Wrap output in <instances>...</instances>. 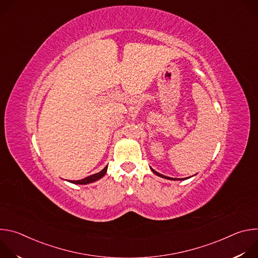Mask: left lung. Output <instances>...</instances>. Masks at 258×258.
Wrapping results in <instances>:
<instances>
[{
	"label": "left lung",
	"mask_w": 258,
	"mask_h": 258,
	"mask_svg": "<svg viewBox=\"0 0 258 258\" xmlns=\"http://www.w3.org/2000/svg\"><path fill=\"white\" fill-rule=\"evenodd\" d=\"M151 170H152L155 174H157L158 176H161V177H163V178H167V179H173V180H176V179H179V180H180V179H182V180H183V179H186V178H187V177H186V178H174V177H168V176H165V175H163V174H160L159 172L155 171V170H154V169H152V168H151ZM189 177H190V176H189Z\"/></svg>",
	"instance_id": "left-lung-1"
}]
</instances>
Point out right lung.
<instances>
[{
  "label": "right lung",
  "mask_w": 258,
  "mask_h": 258,
  "mask_svg": "<svg viewBox=\"0 0 258 258\" xmlns=\"http://www.w3.org/2000/svg\"><path fill=\"white\" fill-rule=\"evenodd\" d=\"M107 167L108 166H105L101 171L95 173V174H92L90 176H87L83 179H79V180H71L72 183H78V185H87V183H90V182H94L98 179H100L101 177H103L107 171Z\"/></svg>",
  "instance_id": "right-lung-1"
}]
</instances>
